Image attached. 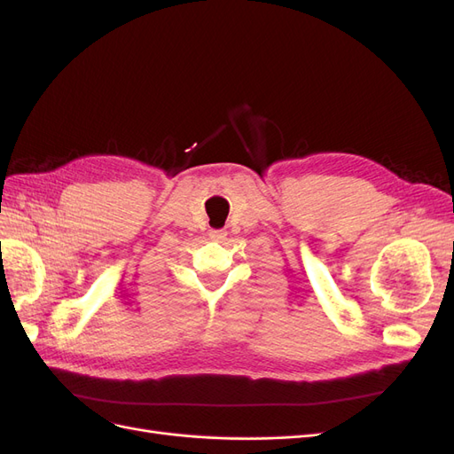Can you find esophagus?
Here are the masks:
<instances>
[{
    "label": "esophagus",
    "mask_w": 454,
    "mask_h": 454,
    "mask_svg": "<svg viewBox=\"0 0 454 454\" xmlns=\"http://www.w3.org/2000/svg\"><path fill=\"white\" fill-rule=\"evenodd\" d=\"M225 237H227V231H225V229H212V231H210V239H212V240H217V242H219V240H223Z\"/></svg>",
    "instance_id": "obj_1"
}]
</instances>
